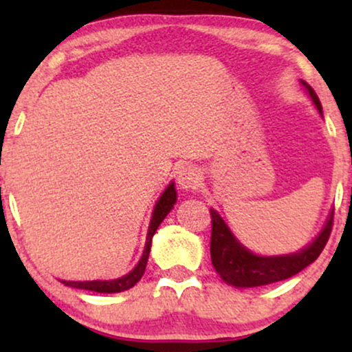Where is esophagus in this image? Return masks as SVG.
I'll return each instance as SVG.
<instances>
[{
    "label": "esophagus",
    "mask_w": 352,
    "mask_h": 352,
    "mask_svg": "<svg viewBox=\"0 0 352 352\" xmlns=\"http://www.w3.org/2000/svg\"><path fill=\"white\" fill-rule=\"evenodd\" d=\"M177 180H179V185L182 188L195 190L201 185V173L193 165H185V167L180 168Z\"/></svg>",
    "instance_id": "34e87169"
}]
</instances>
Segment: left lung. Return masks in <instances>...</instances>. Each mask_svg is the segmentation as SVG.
<instances>
[{"mask_svg":"<svg viewBox=\"0 0 352 352\" xmlns=\"http://www.w3.org/2000/svg\"><path fill=\"white\" fill-rule=\"evenodd\" d=\"M302 86L308 89L311 99L319 112H322L321 102L313 87L308 86L305 80H301ZM212 217V238H210V254H212V263L215 266L217 273L221 280L228 285L238 286V288H253V286L270 285L286 278H292L306 266L313 263L321 254L328 243L331 230H333L334 212L326 221L324 228L319 233L316 240L300 253L285 254V256H256L238 243V240L232 235L225 221L213 208H210Z\"/></svg>","mask_w":352,"mask_h":352,"instance_id":"1","label":"left lung"}]
</instances>
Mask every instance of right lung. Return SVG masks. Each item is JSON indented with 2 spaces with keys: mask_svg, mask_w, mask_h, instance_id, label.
<instances>
[{
  "mask_svg": "<svg viewBox=\"0 0 352 352\" xmlns=\"http://www.w3.org/2000/svg\"><path fill=\"white\" fill-rule=\"evenodd\" d=\"M177 200V192L173 184H170L167 187V190L162 193L159 201H157L155 210H153V215L151 220V227H148V233H147V241H145V250L142 258H140L139 265L132 270L131 273L125 274V276L119 278V280H112V281H63L64 285L72 286V288L78 289H87V292H96V293H120L125 292V289L132 288L137 281L142 278V274L145 272V266H147V260H148V253H151V245H152V236L153 233L157 232L159 225L162 223V220L167 217V213L170 212L173 204Z\"/></svg>",
  "mask_w": 352,
  "mask_h": 352,
  "instance_id": "right-lung-1",
  "label": "right lung"
}]
</instances>
